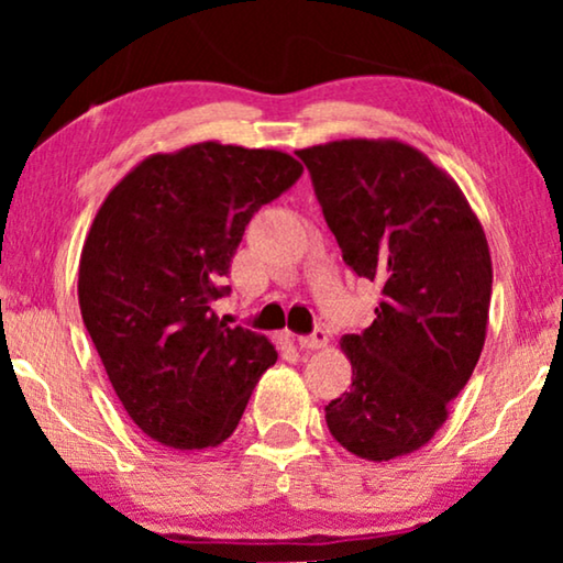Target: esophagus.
Listing matches in <instances>:
<instances>
[{"mask_svg":"<svg viewBox=\"0 0 563 563\" xmlns=\"http://www.w3.org/2000/svg\"><path fill=\"white\" fill-rule=\"evenodd\" d=\"M299 349H307V351H318V349H325L328 345V333L322 328L314 330L312 335H302L299 338Z\"/></svg>","mask_w":563,"mask_h":563,"instance_id":"1","label":"esophagus"}]
</instances>
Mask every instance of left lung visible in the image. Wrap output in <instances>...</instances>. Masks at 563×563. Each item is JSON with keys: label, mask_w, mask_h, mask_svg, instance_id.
<instances>
[{"label": "left lung", "mask_w": 563, "mask_h": 563, "mask_svg": "<svg viewBox=\"0 0 563 563\" xmlns=\"http://www.w3.org/2000/svg\"><path fill=\"white\" fill-rule=\"evenodd\" d=\"M343 261L382 284L376 320L343 335L353 379L325 405L330 435L366 461L418 451L449 418L487 338L492 258L464 191L395 137L297 151Z\"/></svg>", "instance_id": "obj_1"}]
</instances>
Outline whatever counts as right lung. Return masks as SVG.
Here are the masks:
<instances>
[{"instance_id": "1", "label": "right lung", "mask_w": 563, "mask_h": 563, "mask_svg": "<svg viewBox=\"0 0 563 563\" xmlns=\"http://www.w3.org/2000/svg\"><path fill=\"white\" fill-rule=\"evenodd\" d=\"M302 164L274 148L205 141L153 153L114 184L79 261V307L114 395L161 445L233 435L274 343L212 310L245 225Z\"/></svg>"}]
</instances>
